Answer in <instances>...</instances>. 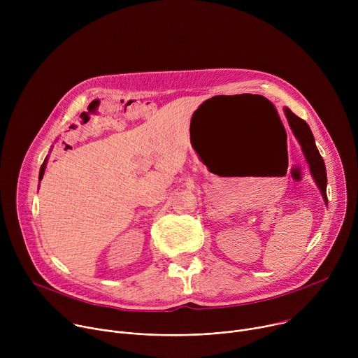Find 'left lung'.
<instances>
[{
  "instance_id": "left-lung-1",
  "label": "left lung",
  "mask_w": 358,
  "mask_h": 358,
  "mask_svg": "<svg viewBox=\"0 0 358 358\" xmlns=\"http://www.w3.org/2000/svg\"><path fill=\"white\" fill-rule=\"evenodd\" d=\"M285 113H286L287 122L290 124V129L293 130V134L296 136V138L299 140V143L301 145V150L304 152V157H306V160H308V163L310 166V173L315 177V181L319 185L324 201L327 202V192H326L327 173H326V166H324L323 157L320 156V152H319V150L316 147L313 133H312L310 127L308 126V123H306L303 119L297 117L290 109L285 108Z\"/></svg>"
}]
</instances>
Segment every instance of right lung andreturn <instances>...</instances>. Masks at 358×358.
Instances as JSON below:
<instances>
[{
	"mask_svg": "<svg viewBox=\"0 0 358 358\" xmlns=\"http://www.w3.org/2000/svg\"><path fill=\"white\" fill-rule=\"evenodd\" d=\"M45 167H46V160L43 162V164L41 166V170H39V180H42L43 177V173H45Z\"/></svg>",
	"mask_w": 358,
	"mask_h": 358,
	"instance_id": "1",
	"label": "right lung"
}]
</instances>
